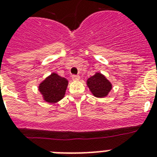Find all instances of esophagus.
<instances>
[{
	"instance_id": "1",
	"label": "esophagus",
	"mask_w": 157,
	"mask_h": 157,
	"mask_svg": "<svg viewBox=\"0 0 157 157\" xmlns=\"http://www.w3.org/2000/svg\"><path fill=\"white\" fill-rule=\"evenodd\" d=\"M71 79H72L73 81H77L80 80V76H78V75H73V76H71Z\"/></svg>"
}]
</instances>
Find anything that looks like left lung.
<instances>
[{
	"instance_id": "obj_1",
	"label": "left lung",
	"mask_w": 157,
	"mask_h": 157,
	"mask_svg": "<svg viewBox=\"0 0 157 157\" xmlns=\"http://www.w3.org/2000/svg\"><path fill=\"white\" fill-rule=\"evenodd\" d=\"M86 85L91 94L96 98L107 97L112 89L111 81L100 72H96L94 76L87 79Z\"/></svg>"
}]
</instances>
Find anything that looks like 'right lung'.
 Masks as SVG:
<instances>
[{
  "mask_svg": "<svg viewBox=\"0 0 157 157\" xmlns=\"http://www.w3.org/2000/svg\"><path fill=\"white\" fill-rule=\"evenodd\" d=\"M68 81L64 77L52 72L38 86V90L43 100L48 103H56L65 96Z\"/></svg>",
  "mask_w": 157,
  "mask_h": 157,
  "instance_id": "add662e5",
  "label": "right lung"
}]
</instances>
